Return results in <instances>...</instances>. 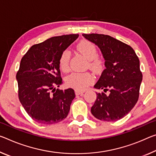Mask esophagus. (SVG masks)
Listing matches in <instances>:
<instances>
[{
  "instance_id": "esophagus-1",
  "label": "esophagus",
  "mask_w": 156,
  "mask_h": 156,
  "mask_svg": "<svg viewBox=\"0 0 156 156\" xmlns=\"http://www.w3.org/2000/svg\"><path fill=\"white\" fill-rule=\"evenodd\" d=\"M85 92L84 90H75V94L76 95H80V94H83Z\"/></svg>"
}]
</instances>
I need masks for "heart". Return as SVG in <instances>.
Returning a JSON list of instances; mask_svg holds the SVG:
<instances>
[{
  "label": "heart",
  "instance_id": "b5f03b06",
  "mask_svg": "<svg viewBox=\"0 0 156 156\" xmlns=\"http://www.w3.org/2000/svg\"><path fill=\"white\" fill-rule=\"evenodd\" d=\"M78 51L89 60V66L95 71H99L103 67V61L98 56L96 46L90 41L84 39L77 45ZM71 54L68 50L62 52L59 59V66L64 71H68ZM94 81V76L90 73L74 72L66 78V83L69 87L76 90H83Z\"/></svg>",
  "mask_w": 156,
  "mask_h": 156
}]
</instances>
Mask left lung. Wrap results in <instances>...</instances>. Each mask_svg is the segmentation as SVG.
<instances>
[{
	"label": "left lung",
	"mask_w": 156,
	"mask_h": 156,
	"mask_svg": "<svg viewBox=\"0 0 156 156\" xmlns=\"http://www.w3.org/2000/svg\"><path fill=\"white\" fill-rule=\"evenodd\" d=\"M100 48L105 69L94 88L109 91L96 93L91 112L101 121L115 122L130 112L139 98L142 73L140 60L131 46L109 35L83 34Z\"/></svg>",
	"instance_id": "obj_1"
}]
</instances>
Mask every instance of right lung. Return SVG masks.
Segmentation results:
<instances>
[{
	"mask_svg": "<svg viewBox=\"0 0 156 156\" xmlns=\"http://www.w3.org/2000/svg\"><path fill=\"white\" fill-rule=\"evenodd\" d=\"M78 34L49 38L34 44L22 58L16 73L19 98L25 110L34 121L54 124L65 119L75 98L71 88L60 90L62 84L59 59Z\"/></svg>",
	"mask_w": 156,
	"mask_h": 156,
	"instance_id": "1",
	"label": "right lung"
}]
</instances>
